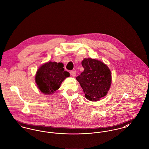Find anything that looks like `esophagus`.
<instances>
[{
	"instance_id": "34e87169",
	"label": "esophagus",
	"mask_w": 149,
	"mask_h": 149,
	"mask_svg": "<svg viewBox=\"0 0 149 149\" xmlns=\"http://www.w3.org/2000/svg\"><path fill=\"white\" fill-rule=\"evenodd\" d=\"M70 73L72 77H75L76 76V75H77L76 72H75V71H71L70 72Z\"/></svg>"
}]
</instances>
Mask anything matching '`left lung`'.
I'll use <instances>...</instances> for the list:
<instances>
[{
    "label": "left lung",
    "mask_w": 149,
    "mask_h": 149,
    "mask_svg": "<svg viewBox=\"0 0 149 149\" xmlns=\"http://www.w3.org/2000/svg\"><path fill=\"white\" fill-rule=\"evenodd\" d=\"M84 71L76 78L90 101H97L105 96L111 84V72L102 62L92 58H85L81 62Z\"/></svg>",
    "instance_id": "1"
}]
</instances>
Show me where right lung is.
<instances>
[{
  "label": "right lung",
  "instance_id": "1",
  "mask_svg": "<svg viewBox=\"0 0 149 149\" xmlns=\"http://www.w3.org/2000/svg\"><path fill=\"white\" fill-rule=\"evenodd\" d=\"M69 76V72L64 71L62 63L49 62L38 69L35 80L41 91L50 95L57 90L62 82Z\"/></svg>",
  "mask_w": 149,
  "mask_h": 149
}]
</instances>
